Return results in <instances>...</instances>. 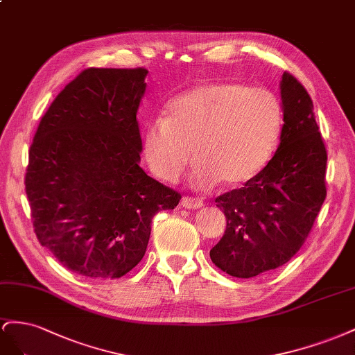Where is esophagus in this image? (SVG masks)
Wrapping results in <instances>:
<instances>
[{"instance_id":"obj_1","label":"esophagus","mask_w":355,"mask_h":355,"mask_svg":"<svg viewBox=\"0 0 355 355\" xmlns=\"http://www.w3.org/2000/svg\"><path fill=\"white\" fill-rule=\"evenodd\" d=\"M202 205H204V202H202V199H198V198L184 196L183 199H181V207L189 208V209H196V208H200Z\"/></svg>"}]
</instances>
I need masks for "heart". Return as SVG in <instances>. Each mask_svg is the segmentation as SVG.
<instances>
[{"label": "heart", "mask_w": 355, "mask_h": 355, "mask_svg": "<svg viewBox=\"0 0 355 355\" xmlns=\"http://www.w3.org/2000/svg\"><path fill=\"white\" fill-rule=\"evenodd\" d=\"M282 128V107L272 90L235 82L191 87L171 101L165 119L143 134V153L159 178L178 180L191 151V183L200 190L223 180L239 186L268 165Z\"/></svg>", "instance_id": "obj_1"}]
</instances>
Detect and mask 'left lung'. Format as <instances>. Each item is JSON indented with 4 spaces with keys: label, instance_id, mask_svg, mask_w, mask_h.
Here are the masks:
<instances>
[{
    "label": "left lung",
    "instance_id": "1",
    "mask_svg": "<svg viewBox=\"0 0 355 355\" xmlns=\"http://www.w3.org/2000/svg\"><path fill=\"white\" fill-rule=\"evenodd\" d=\"M279 87L284 125L278 150L244 187L216 199L227 226L209 257L236 278L286 265L306 241L327 195V150L312 99L290 73Z\"/></svg>",
    "mask_w": 355,
    "mask_h": 355
}]
</instances>
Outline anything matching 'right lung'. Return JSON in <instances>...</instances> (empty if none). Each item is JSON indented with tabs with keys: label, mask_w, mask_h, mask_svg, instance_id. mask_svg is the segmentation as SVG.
<instances>
[{
	"label": "right lung",
	"mask_w": 355,
	"mask_h": 355,
	"mask_svg": "<svg viewBox=\"0 0 355 355\" xmlns=\"http://www.w3.org/2000/svg\"><path fill=\"white\" fill-rule=\"evenodd\" d=\"M146 68H87L60 92L29 148L25 190L40 244L87 278H120L144 257L151 220L178 191L139 166Z\"/></svg>",
	"instance_id": "right-lung-1"
}]
</instances>
